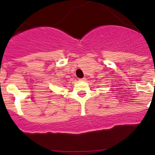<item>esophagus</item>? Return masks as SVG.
Instances as JSON below:
<instances>
[{"label": "esophagus", "instance_id": "esophagus-1", "mask_svg": "<svg viewBox=\"0 0 155 155\" xmlns=\"http://www.w3.org/2000/svg\"><path fill=\"white\" fill-rule=\"evenodd\" d=\"M79 81H85L86 80V79L85 78H81V79H79Z\"/></svg>", "mask_w": 155, "mask_h": 155}]
</instances>
